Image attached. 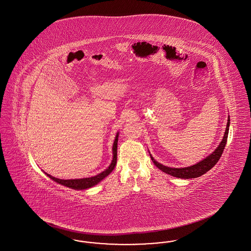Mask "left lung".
<instances>
[{"label":"left lung","mask_w":251,"mask_h":251,"mask_svg":"<svg viewBox=\"0 0 251 251\" xmlns=\"http://www.w3.org/2000/svg\"><path fill=\"white\" fill-rule=\"evenodd\" d=\"M229 121H230L229 117H227L226 131L224 133L223 139L218 145V147L210 155L207 156L205 159H203L201 162L197 163L196 165H193L191 167H179V168L166 167V166L158 163L151 153H150V156H151V160H152V162H153V164L155 165L156 167H158L160 170H162L163 172L168 174V175H171L173 177L179 178V179H186L201 177V176H202L203 174L208 172L210 169H212L222 155L223 151H224L225 146L227 143V134H228V129H229V124H230Z\"/></svg>","instance_id":"left-lung-1"}]
</instances>
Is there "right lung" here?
I'll list each match as a JSON object with an SVG mask.
<instances>
[{"instance_id":"add662e5","label":"right lung","mask_w":251,"mask_h":251,"mask_svg":"<svg viewBox=\"0 0 251 251\" xmlns=\"http://www.w3.org/2000/svg\"><path fill=\"white\" fill-rule=\"evenodd\" d=\"M119 134L120 132L118 131L117 132V135L115 137V141L113 144V149H112V151H113V159H112V162L110 164V166L102 172L99 173L98 175L95 176H92V177H89V178H83V179H58V178H55V177H52L50 176L48 173L44 172L47 176H48L50 179L54 180L55 182L59 183L61 185H64V186H67L69 188H72L74 190H84V189H88V188H91L93 186H95L96 184H98L100 180L106 178L108 175L114 170V168L116 167V164H117V153H118V141H119Z\"/></svg>"}]
</instances>
